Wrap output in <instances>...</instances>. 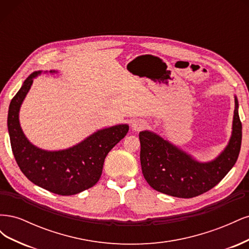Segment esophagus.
Returning a JSON list of instances; mask_svg holds the SVG:
<instances>
[{
	"mask_svg": "<svg viewBox=\"0 0 249 249\" xmlns=\"http://www.w3.org/2000/svg\"><path fill=\"white\" fill-rule=\"evenodd\" d=\"M146 125H147V123L144 119H135L132 123V130L139 132L143 129H145Z\"/></svg>",
	"mask_w": 249,
	"mask_h": 249,
	"instance_id": "obj_1",
	"label": "esophagus"
}]
</instances>
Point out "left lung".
I'll use <instances>...</instances> for the list:
<instances>
[{"instance_id": "left-lung-1", "label": "left lung", "mask_w": 249, "mask_h": 249, "mask_svg": "<svg viewBox=\"0 0 249 249\" xmlns=\"http://www.w3.org/2000/svg\"><path fill=\"white\" fill-rule=\"evenodd\" d=\"M239 103L235 95L231 135L228 145L214 160L200 162L152 131L139 133L143 177L155 190L179 198H191L209 191L235 165L242 141Z\"/></svg>"}]
</instances>
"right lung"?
<instances>
[{
    "instance_id": "1",
    "label": "right lung",
    "mask_w": 249,
    "mask_h": 249,
    "mask_svg": "<svg viewBox=\"0 0 249 249\" xmlns=\"http://www.w3.org/2000/svg\"><path fill=\"white\" fill-rule=\"evenodd\" d=\"M41 72L30 74L10 103L7 125L12 153L21 172L33 184L59 195H73L99 182L105 158L125 136L129 125L123 124L99 130L65 149L46 150L35 146L21 130L19 110L33 80Z\"/></svg>"
}]
</instances>
